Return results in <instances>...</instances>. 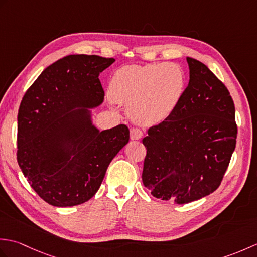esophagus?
Instances as JSON below:
<instances>
[{
  "instance_id": "esophagus-1",
  "label": "esophagus",
  "mask_w": 257,
  "mask_h": 257,
  "mask_svg": "<svg viewBox=\"0 0 257 257\" xmlns=\"http://www.w3.org/2000/svg\"><path fill=\"white\" fill-rule=\"evenodd\" d=\"M143 136L144 133L140 128H133L130 130V138H132V140H139L143 138Z\"/></svg>"
}]
</instances>
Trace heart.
Segmentation results:
<instances>
[{
    "label": "heart",
    "instance_id": "1",
    "mask_svg": "<svg viewBox=\"0 0 257 257\" xmlns=\"http://www.w3.org/2000/svg\"><path fill=\"white\" fill-rule=\"evenodd\" d=\"M183 86L182 70L174 64L128 65L111 76L109 95L113 101L128 106L136 121L156 123L176 109Z\"/></svg>",
    "mask_w": 257,
    "mask_h": 257
}]
</instances>
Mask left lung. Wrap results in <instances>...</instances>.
Listing matches in <instances>:
<instances>
[{
  "instance_id": "left-lung-1",
  "label": "left lung",
  "mask_w": 257,
  "mask_h": 257,
  "mask_svg": "<svg viewBox=\"0 0 257 257\" xmlns=\"http://www.w3.org/2000/svg\"><path fill=\"white\" fill-rule=\"evenodd\" d=\"M189 85L176 109L143 139V182L157 199L185 204L211 194L235 149V107L225 85L187 57Z\"/></svg>"
}]
</instances>
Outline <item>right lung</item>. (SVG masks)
Listing matches in <instances>:
<instances>
[{"instance_id":"right-lung-1","label":"right lung","mask_w":257,"mask_h":257,"mask_svg":"<svg viewBox=\"0 0 257 257\" xmlns=\"http://www.w3.org/2000/svg\"><path fill=\"white\" fill-rule=\"evenodd\" d=\"M113 62L84 54L65 56L43 70L21 101L18 162L48 204L74 206L91 199L109 163L128 144L127 125L99 132L88 109L103 101L98 77Z\"/></svg>"}]
</instances>
